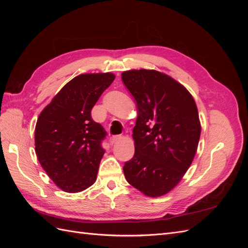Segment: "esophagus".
<instances>
[{
  "instance_id": "esophagus-1",
  "label": "esophagus",
  "mask_w": 248,
  "mask_h": 248,
  "mask_svg": "<svg viewBox=\"0 0 248 248\" xmlns=\"http://www.w3.org/2000/svg\"><path fill=\"white\" fill-rule=\"evenodd\" d=\"M121 139H122L121 137H118V136H116V137H112V138H110V139H109V144H110V145H114L115 142H117L118 140H120Z\"/></svg>"
}]
</instances>
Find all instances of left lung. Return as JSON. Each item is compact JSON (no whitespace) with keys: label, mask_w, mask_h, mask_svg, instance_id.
<instances>
[{"label":"left lung","mask_w":248,"mask_h":248,"mask_svg":"<svg viewBox=\"0 0 248 248\" xmlns=\"http://www.w3.org/2000/svg\"><path fill=\"white\" fill-rule=\"evenodd\" d=\"M137 102L132 130L134 155L125 162V178L147 197H161L181 181L197 153L201 122L196 101L183 85L157 70L121 74Z\"/></svg>","instance_id":"obj_1"}]
</instances>
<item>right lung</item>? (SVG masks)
<instances>
[{
    "mask_svg": "<svg viewBox=\"0 0 248 248\" xmlns=\"http://www.w3.org/2000/svg\"><path fill=\"white\" fill-rule=\"evenodd\" d=\"M115 74L72 78L43 108L35 127V152L42 169L63 191L80 192L96 181L107 132L91 110Z\"/></svg>",
    "mask_w": 248,
    "mask_h": 248,
    "instance_id": "1",
    "label": "right lung"
}]
</instances>
